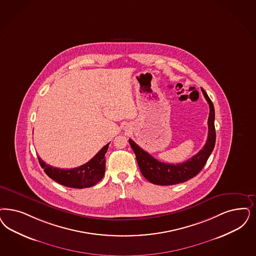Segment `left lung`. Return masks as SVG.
<instances>
[{
  "instance_id": "left-lung-1",
  "label": "left lung",
  "mask_w": 256,
  "mask_h": 256,
  "mask_svg": "<svg viewBox=\"0 0 256 256\" xmlns=\"http://www.w3.org/2000/svg\"><path fill=\"white\" fill-rule=\"evenodd\" d=\"M202 90L210 108V114L208 118V137L202 150H200L198 153H196L192 158L178 164L162 162L152 157L150 153L141 148L132 139L128 140L130 144L135 153L136 160L142 176L151 184L157 186H173L187 182L200 172L207 160L210 157L216 144L214 108L212 102L206 92L202 88Z\"/></svg>"
}]
</instances>
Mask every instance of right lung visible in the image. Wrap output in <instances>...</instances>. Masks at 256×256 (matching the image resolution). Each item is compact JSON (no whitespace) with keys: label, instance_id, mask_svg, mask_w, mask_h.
Listing matches in <instances>:
<instances>
[{"label":"right lung","instance_id":"1","mask_svg":"<svg viewBox=\"0 0 256 256\" xmlns=\"http://www.w3.org/2000/svg\"><path fill=\"white\" fill-rule=\"evenodd\" d=\"M108 144L110 142L106 144L92 159L90 160L85 164L80 166V168L60 169L45 164L38 156V159L47 176L60 184L70 188H88L96 186L104 176L106 169L105 154L108 148Z\"/></svg>","mask_w":256,"mask_h":256}]
</instances>
